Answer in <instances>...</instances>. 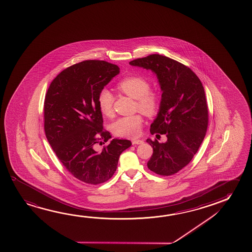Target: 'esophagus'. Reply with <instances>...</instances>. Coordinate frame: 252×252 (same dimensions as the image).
I'll return each mask as SVG.
<instances>
[{
    "label": "esophagus",
    "mask_w": 252,
    "mask_h": 252,
    "mask_svg": "<svg viewBox=\"0 0 252 252\" xmlns=\"http://www.w3.org/2000/svg\"><path fill=\"white\" fill-rule=\"evenodd\" d=\"M144 141L142 140H132V143L133 145H140L142 144Z\"/></svg>",
    "instance_id": "obj_1"
}]
</instances>
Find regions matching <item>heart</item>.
<instances>
[{"instance_id":"heart-1","label":"heart","mask_w":252,"mask_h":252,"mask_svg":"<svg viewBox=\"0 0 252 252\" xmlns=\"http://www.w3.org/2000/svg\"><path fill=\"white\" fill-rule=\"evenodd\" d=\"M117 88L128 96L136 99V108L145 115L151 116L158 107V96L150 91L149 81L137 75H131L122 79ZM98 106L103 115L111 116L113 111L114 95L107 89H103L98 94ZM143 125V119L140 114L128 116L116 120L113 132L119 136L137 137L140 135Z\"/></svg>"}]
</instances>
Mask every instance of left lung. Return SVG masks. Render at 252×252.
<instances>
[{
    "label": "left lung",
    "instance_id": "8db88e82",
    "mask_svg": "<svg viewBox=\"0 0 252 252\" xmlns=\"http://www.w3.org/2000/svg\"><path fill=\"white\" fill-rule=\"evenodd\" d=\"M131 66L157 75L161 98L151 134H166L165 142H147L153 148L148 168L161 176H170L186 167L206 135L208 110L202 83L189 67L160 54L129 62Z\"/></svg>",
    "mask_w": 252,
    "mask_h": 252
}]
</instances>
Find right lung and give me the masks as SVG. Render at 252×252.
<instances>
[{
  "mask_svg": "<svg viewBox=\"0 0 252 252\" xmlns=\"http://www.w3.org/2000/svg\"><path fill=\"white\" fill-rule=\"evenodd\" d=\"M120 74V67L104 61H84L59 74L46 92V139L62 164L74 178L98 185L112 178L128 140L112 139L103 131L98 94ZM109 141L98 152L95 146ZM104 144V143H103Z\"/></svg>",
  "mask_w": 252,
  "mask_h": 252,
  "instance_id": "add662e5",
  "label": "right lung"
}]
</instances>
